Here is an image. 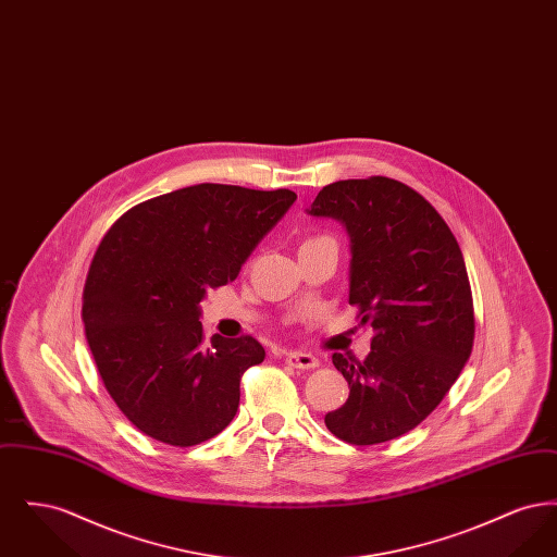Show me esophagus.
<instances>
[{
    "mask_svg": "<svg viewBox=\"0 0 557 557\" xmlns=\"http://www.w3.org/2000/svg\"><path fill=\"white\" fill-rule=\"evenodd\" d=\"M284 359L296 370H315L319 366L318 357H313L311 352H302V350H290V352H286Z\"/></svg>",
    "mask_w": 557,
    "mask_h": 557,
    "instance_id": "obj_1",
    "label": "esophagus"
}]
</instances>
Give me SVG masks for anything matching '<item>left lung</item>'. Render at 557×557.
<instances>
[{
    "mask_svg": "<svg viewBox=\"0 0 557 557\" xmlns=\"http://www.w3.org/2000/svg\"><path fill=\"white\" fill-rule=\"evenodd\" d=\"M307 212L345 225L348 302L373 327L366 361L332 355L350 393L325 425L350 445L393 441L424 422L470 359L474 302L463 255L445 219L397 180L330 184Z\"/></svg>",
    "mask_w": 557,
    "mask_h": 557,
    "instance_id": "8db88e82",
    "label": "left lung"
}]
</instances>
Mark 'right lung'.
<instances>
[{
	"mask_svg": "<svg viewBox=\"0 0 557 557\" xmlns=\"http://www.w3.org/2000/svg\"><path fill=\"white\" fill-rule=\"evenodd\" d=\"M294 200L290 189L198 184L133 207L108 230L81 315L108 395L144 434L194 447L234 420L242 373L265 348L252 336L207 343L200 300L238 277Z\"/></svg>",
	"mask_w": 557,
	"mask_h": 557,
	"instance_id": "obj_1",
	"label": "right lung"
}]
</instances>
